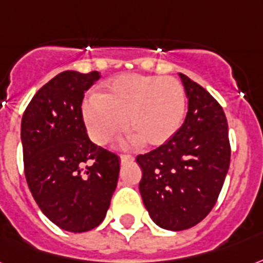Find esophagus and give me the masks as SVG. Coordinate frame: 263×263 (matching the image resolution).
Returning <instances> with one entry per match:
<instances>
[{
  "instance_id": "obj_1",
  "label": "esophagus",
  "mask_w": 263,
  "mask_h": 263,
  "mask_svg": "<svg viewBox=\"0 0 263 263\" xmlns=\"http://www.w3.org/2000/svg\"><path fill=\"white\" fill-rule=\"evenodd\" d=\"M120 161H121V164L132 163V161H134V157H132V156H120Z\"/></svg>"
}]
</instances>
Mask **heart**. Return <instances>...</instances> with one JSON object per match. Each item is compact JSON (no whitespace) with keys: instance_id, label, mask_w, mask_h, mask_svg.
Wrapping results in <instances>:
<instances>
[{"instance_id":"heart-1","label":"heart","mask_w":263,"mask_h":263,"mask_svg":"<svg viewBox=\"0 0 263 263\" xmlns=\"http://www.w3.org/2000/svg\"><path fill=\"white\" fill-rule=\"evenodd\" d=\"M81 111L88 135L96 145L109 143L127 123L131 142L158 147L182 127L186 93L172 78L127 74L105 84L99 95L89 96Z\"/></svg>"}]
</instances>
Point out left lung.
Instances as JSON below:
<instances>
[{
	"mask_svg": "<svg viewBox=\"0 0 263 263\" xmlns=\"http://www.w3.org/2000/svg\"><path fill=\"white\" fill-rule=\"evenodd\" d=\"M185 123L165 145L140 154L139 192L156 225L189 229L215 205L230 164L228 121L219 103L185 74Z\"/></svg>",
	"mask_w": 263,
	"mask_h": 263,
	"instance_id": "obj_1",
	"label": "left lung"
}]
</instances>
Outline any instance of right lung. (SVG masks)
I'll return each mask as SVG.
<instances>
[{"label":"right lung","instance_id":"add662e5","mask_svg":"<svg viewBox=\"0 0 263 263\" xmlns=\"http://www.w3.org/2000/svg\"><path fill=\"white\" fill-rule=\"evenodd\" d=\"M99 78L98 71L58 74L34 95L22 118L30 192L48 219L73 233L102 223L120 174V158L92 143L84 125V92Z\"/></svg>","mask_w":263,"mask_h":263}]
</instances>
